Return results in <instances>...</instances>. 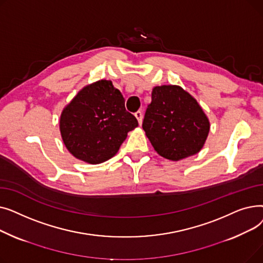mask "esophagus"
Returning <instances> with one entry per match:
<instances>
[{
  "label": "esophagus",
  "mask_w": 263,
  "mask_h": 263,
  "mask_svg": "<svg viewBox=\"0 0 263 263\" xmlns=\"http://www.w3.org/2000/svg\"><path fill=\"white\" fill-rule=\"evenodd\" d=\"M134 116L136 117V119H137V121H139V123L142 124V122H143V113L141 112V110H137V112L134 114Z\"/></svg>",
  "instance_id": "34e87169"
}]
</instances>
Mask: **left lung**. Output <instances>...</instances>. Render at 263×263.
<instances>
[{
  "mask_svg": "<svg viewBox=\"0 0 263 263\" xmlns=\"http://www.w3.org/2000/svg\"><path fill=\"white\" fill-rule=\"evenodd\" d=\"M143 129L161 157L179 161L201 150L210 121L197 100L181 86L161 85L151 92Z\"/></svg>",
  "mask_w": 263,
  "mask_h": 263,
  "instance_id": "8db88e82",
  "label": "left lung"
}]
</instances>
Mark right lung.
<instances>
[{"label": "right lung", "mask_w": 263, "mask_h": 263, "mask_svg": "<svg viewBox=\"0 0 263 263\" xmlns=\"http://www.w3.org/2000/svg\"><path fill=\"white\" fill-rule=\"evenodd\" d=\"M139 122L124 107L112 81L99 80L83 87L63 109L60 131L74 158L100 164L113 158Z\"/></svg>", "instance_id": "obj_1"}]
</instances>
